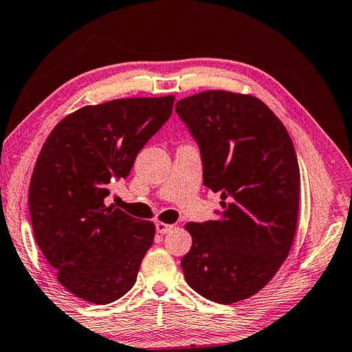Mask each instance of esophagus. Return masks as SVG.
Instances as JSON below:
<instances>
[{
  "label": "esophagus",
  "mask_w": 352,
  "mask_h": 352,
  "mask_svg": "<svg viewBox=\"0 0 352 352\" xmlns=\"http://www.w3.org/2000/svg\"><path fill=\"white\" fill-rule=\"evenodd\" d=\"M155 228H157V233L166 234V233H169V231H170L172 228H174V225L163 223V222H157V223H155Z\"/></svg>",
  "instance_id": "1"
}]
</instances>
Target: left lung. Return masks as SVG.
I'll return each instance as SVG.
<instances>
[{
	"label": "left lung",
	"instance_id": "8db88e82",
	"mask_svg": "<svg viewBox=\"0 0 352 352\" xmlns=\"http://www.w3.org/2000/svg\"><path fill=\"white\" fill-rule=\"evenodd\" d=\"M199 144L204 184L220 192L217 220L190 222L182 258L188 284L206 300L231 305L275 276L294 242L300 168L287 130L254 96L211 90L175 105Z\"/></svg>",
	"mask_w": 352,
	"mask_h": 352
}]
</instances>
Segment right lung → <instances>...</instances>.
<instances>
[{"label": "right lung", "mask_w": 352, "mask_h": 352, "mask_svg": "<svg viewBox=\"0 0 352 352\" xmlns=\"http://www.w3.org/2000/svg\"><path fill=\"white\" fill-rule=\"evenodd\" d=\"M174 99L87 105L63 118L41 147L29 184L34 236L58 283L82 300L109 305L133 287L155 225L104 199L168 121Z\"/></svg>", "instance_id": "obj_1"}]
</instances>
